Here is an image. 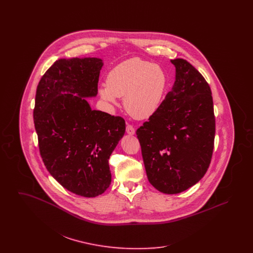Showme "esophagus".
I'll return each mask as SVG.
<instances>
[{"mask_svg":"<svg viewBox=\"0 0 253 253\" xmlns=\"http://www.w3.org/2000/svg\"><path fill=\"white\" fill-rule=\"evenodd\" d=\"M126 132L128 134H134V128L132 127L131 124H127V126H126Z\"/></svg>","mask_w":253,"mask_h":253,"instance_id":"esophagus-1","label":"esophagus"}]
</instances>
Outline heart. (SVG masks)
I'll use <instances>...</instances> for the list:
<instances>
[{"label": "heart", "instance_id": "heart-1", "mask_svg": "<svg viewBox=\"0 0 253 253\" xmlns=\"http://www.w3.org/2000/svg\"><path fill=\"white\" fill-rule=\"evenodd\" d=\"M167 85V75L160 66L132 58L108 73L106 85L99 88V94L112 104L117 102V97H124L127 112L134 119L144 120L160 107Z\"/></svg>", "mask_w": 253, "mask_h": 253}]
</instances>
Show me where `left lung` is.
I'll list each match as a JSON object with an SVG mask.
<instances>
[{"instance_id":"left-lung-1","label":"left lung","mask_w":253,"mask_h":253,"mask_svg":"<svg viewBox=\"0 0 253 253\" xmlns=\"http://www.w3.org/2000/svg\"><path fill=\"white\" fill-rule=\"evenodd\" d=\"M170 61L176 71L174 85L136 135L150 183L161 193L174 194L196 184L210 167L215 117L202 74L186 60Z\"/></svg>"}]
</instances>
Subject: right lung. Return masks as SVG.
<instances>
[{
    "label": "right lung",
    "instance_id": "obj_1",
    "mask_svg": "<svg viewBox=\"0 0 253 253\" xmlns=\"http://www.w3.org/2000/svg\"><path fill=\"white\" fill-rule=\"evenodd\" d=\"M102 65L96 58L55 61L37 86L33 111L44 166L63 188L84 197L107 190L109 158L125 132L123 118L92 110L85 99L96 96Z\"/></svg>",
    "mask_w": 253,
    "mask_h": 253
}]
</instances>
